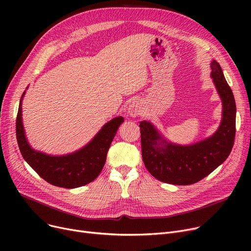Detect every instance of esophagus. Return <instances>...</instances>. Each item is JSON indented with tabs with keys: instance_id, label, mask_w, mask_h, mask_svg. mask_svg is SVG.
<instances>
[{
	"instance_id": "1",
	"label": "esophagus",
	"mask_w": 251,
	"mask_h": 251,
	"mask_svg": "<svg viewBox=\"0 0 251 251\" xmlns=\"http://www.w3.org/2000/svg\"><path fill=\"white\" fill-rule=\"evenodd\" d=\"M143 112V108H142V104L137 101V100H134L131 102L129 104V108H128V114L131 116V117H137V116H140Z\"/></svg>"
}]
</instances>
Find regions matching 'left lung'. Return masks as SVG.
Here are the masks:
<instances>
[{
    "mask_svg": "<svg viewBox=\"0 0 251 251\" xmlns=\"http://www.w3.org/2000/svg\"><path fill=\"white\" fill-rule=\"evenodd\" d=\"M210 76L222 100V122L216 132L190 146L169 142L149 121L139 124L144 166L157 180L190 185L209 175L229 156L236 132V103L220 64L210 63Z\"/></svg>",
    "mask_w": 251,
    "mask_h": 251,
    "instance_id": "left-lung-1",
    "label": "left lung"
}]
</instances>
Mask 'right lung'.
<instances>
[{
  "label": "right lung",
  "mask_w": 251,
  "mask_h": 251,
  "mask_svg": "<svg viewBox=\"0 0 251 251\" xmlns=\"http://www.w3.org/2000/svg\"><path fill=\"white\" fill-rule=\"evenodd\" d=\"M16 119V137L23 159L35 172L51 185L77 188L94 181L101 172L111 143L118 128L124 122L116 117L99 131L89 143L79 151L65 155H50L34 151L26 139L22 123V99Z\"/></svg>",
  "instance_id": "add662e5"
}]
</instances>
